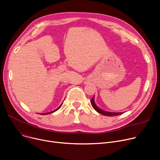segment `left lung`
Returning a JSON list of instances; mask_svg holds the SVG:
<instances>
[{"mask_svg":"<svg viewBox=\"0 0 160 160\" xmlns=\"http://www.w3.org/2000/svg\"><path fill=\"white\" fill-rule=\"evenodd\" d=\"M90 102H91V105L92 106V107L94 108L98 112H99V114H102L104 116H118V115H121L123 114V112H107L105 110H102L101 109H100L99 108H98L96 103L94 102V96H93L92 99L90 100Z\"/></svg>","mask_w":160,"mask_h":160,"instance_id":"8db88e82","label":"left lung"}]
</instances>
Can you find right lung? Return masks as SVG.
I'll use <instances>...</instances> for the list:
<instances>
[{
  "label": "right lung",
  "mask_w": 160,
  "mask_h": 160,
  "mask_svg": "<svg viewBox=\"0 0 160 160\" xmlns=\"http://www.w3.org/2000/svg\"><path fill=\"white\" fill-rule=\"evenodd\" d=\"M62 104L57 108L56 110H53V111H52V112H48V113H46V114H42V115H44V114H51V113H53V112H55V111H57L58 109H59L61 107V106H62Z\"/></svg>",
  "instance_id": "obj_1"
}]
</instances>
